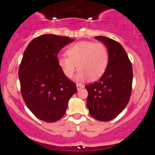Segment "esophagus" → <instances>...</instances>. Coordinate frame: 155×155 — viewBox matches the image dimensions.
Instances as JSON below:
<instances>
[{
  "mask_svg": "<svg viewBox=\"0 0 155 155\" xmlns=\"http://www.w3.org/2000/svg\"><path fill=\"white\" fill-rule=\"evenodd\" d=\"M76 87H77V90H79L80 89L83 88L84 86H83L82 84H76Z\"/></svg>",
  "mask_w": 155,
  "mask_h": 155,
  "instance_id": "obj_1",
  "label": "esophagus"
}]
</instances>
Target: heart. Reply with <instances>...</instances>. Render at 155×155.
Returning <instances> with one entry per match:
<instances>
[{
  "mask_svg": "<svg viewBox=\"0 0 155 155\" xmlns=\"http://www.w3.org/2000/svg\"><path fill=\"white\" fill-rule=\"evenodd\" d=\"M67 57H60L58 65L63 74L72 78L76 69L77 81H83L89 77L91 80L100 78L106 71L108 63V51L101 42L81 41L68 48Z\"/></svg>",
  "mask_w": 155,
  "mask_h": 155,
  "instance_id": "1",
  "label": "heart"
}]
</instances>
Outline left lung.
I'll use <instances>...</instances> for the list:
<instances>
[{"instance_id": "left-lung-1", "label": "left lung", "mask_w": 155, "mask_h": 155, "mask_svg": "<svg viewBox=\"0 0 155 155\" xmlns=\"http://www.w3.org/2000/svg\"><path fill=\"white\" fill-rule=\"evenodd\" d=\"M108 51L106 71L98 81L85 86L90 115L95 120L107 122L119 114L128 104L132 90V64L122 46L107 37L95 36Z\"/></svg>"}]
</instances>
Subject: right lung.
I'll return each mask as SVG.
<instances>
[{
	"label": "right lung",
	"instance_id": "1",
	"mask_svg": "<svg viewBox=\"0 0 155 155\" xmlns=\"http://www.w3.org/2000/svg\"><path fill=\"white\" fill-rule=\"evenodd\" d=\"M67 36L45 34L32 40L19 68L21 93L26 106L39 120L54 122L64 116L76 84L63 74L58 54L74 41Z\"/></svg>",
	"mask_w": 155,
	"mask_h": 155
}]
</instances>
